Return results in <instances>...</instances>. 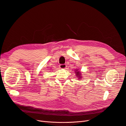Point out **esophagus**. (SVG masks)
<instances>
[{
  "label": "esophagus",
  "mask_w": 126,
  "mask_h": 126,
  "mask_svg": "<svg viewBox=\"0 0 126 126\" xmlns=\"http://www.w3.org/2000/svg\"><path fill=\"white\" fill-rule=\"evenodd\" d=\"M66 67L65 64H60V67L61 69H65V67Z\"/></svg>",
  "instance_id": "1"
}]
</instances>
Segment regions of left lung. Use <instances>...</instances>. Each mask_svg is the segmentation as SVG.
Here are the masks:
<instances>
[{"instance_id":"obj_1","label":"left lung","mask_w":126,"mask_h":126,"mask_svg":"<svg viewBox=\"0 0 126 126\" xmlns=\"http://www.w3.org/2000/svg\"><path fill=\"white\" fill-rule=\"evenodd\" d=\"M75 71H75V73H76V76H77V77L79 78V79H81L80 78H81V77H82V75H81V74L80 72L78 70H75Z\"/></svg>"}]
</instances>
